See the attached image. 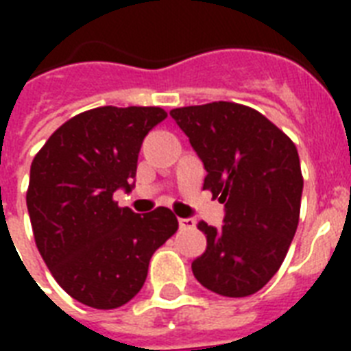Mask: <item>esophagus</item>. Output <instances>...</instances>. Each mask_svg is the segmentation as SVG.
I'll list each match as a JSON object with an SVG mask.
<instances>
[{
    "instance_id": "esophagus-1",
    "label": "esophagus",
    "mask_w": 351,
    "mask_h": 351,
    "mask_svg": "<svg viewBox=\"0 0 351 351\" xmlns=\"http://www.w3.org/2000/svg\"><path fill=\"white\" fill-rule=\"evenodd\" d=\"M195 224H197V222H195L193 219H178V226H180V228L191 230V228H195Z\"/></svg>"
}]
</instances>
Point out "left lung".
Listing matches in <instances>:
<instances>
[{
    "mask_svg": "<svg viewBox=\"0 0 351 351\" xmlns=\"http://www.w3.org/2000/svg\"><path fill=\"white\" fill-rule=\"evenodd\" d=\"M169 114L202 160L204 189L224 204L220 228L198 222L208 245L193 275L224 297L256 293L278 271L299 224L304 182L297 147L261 112L231 101Z\"/></svg>",
    "mask_w": 351,
    "mask_h": 351,
    "instance_id": "left-lung-1",
    "label": "left lung"
}]
</instances>
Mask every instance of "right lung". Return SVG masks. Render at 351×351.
<instances>
[{"mask_svg": "<svg viewBox=\"0 0 351 351\" xmlns=\"http://www.w3.org/2000/svg\"><path fill=\"white\" fill-rule=\"evenodd\" d=\"M160 107H98L65 121L30 165L27 209L34 240L73 299L112 310L134 297L149 261L178 230L171 209L138 215L112 195L131 193L143 138Z\"/></svg>", "mask_w": 351, "mask_h": 351, "instance_id": "obj_1", "label": "right lung"}]
</instances>
